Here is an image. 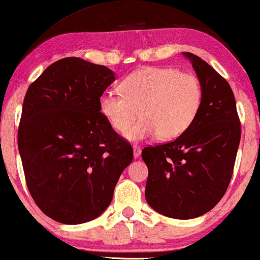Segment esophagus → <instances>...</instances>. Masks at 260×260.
<instances>
[{
	"instance_id": "obj_1",
	"label": "esophagus",
	"mask_w": 260,
	"mask_h": 260,
	"mask_svg": "<svg viewBox=\"0 0 260 260\" xmlns=\"http://www.w3.org/2000/svg\"><path fill=\"white\" fill-rule=\"evenodd\" d=\"M134 149V157L135 158H138L141 156V152H142V149L138 147V145H134L133 147Z\"/></svg>"
}]
</instances>
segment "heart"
Segmentation results:
<instances>
[{
  "mask_svg": "<svg viewBox=\"0 0 260 260\" xmlns=\"http://www.w3.org/2000/svg\"><path fill=\"white\" fill-rule=\"evenodd\" d=\"M120 93L106 91L99 111L113 130L125 134L140 113L141 119L125 136L142 141L158 135L169 141L193 125L204 102V88L195 74L173 67H144L119 84Z\"/></svg>",
  "mask_w": 260,
  "mask_h": 260,
  "instance_id": "heart-1",
  "label": "heart"
}]
</instances>
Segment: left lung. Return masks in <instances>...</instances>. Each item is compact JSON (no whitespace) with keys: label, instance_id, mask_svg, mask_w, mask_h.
<instances>
[{"label":"left lung","instance_id":"8db88e82","mask_svg":"<svg viewBox=\"0 0 260 260\" xmlns=\"http://www.w3.org/2000/svg\"><path fill=\"white\" fill-rule=\"evenodd\" d=\"M204 88L197 120L169 143L147 147L145 199L159 214L173 219L198 218L226 193L233 174L241 127L230 84L193 53L183 52Z\"/></svg>","mask_w":260,"mask_h":260}]
</instances>
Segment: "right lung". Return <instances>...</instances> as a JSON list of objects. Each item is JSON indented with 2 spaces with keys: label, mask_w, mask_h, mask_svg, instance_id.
I'll list each match as a JSON object with an SVG mask.
<instances>
[{
  "label": "right lung",
  "mask_w": 260,
  "mask_h": 260,
  "mask_svg": "<svg viewBox=\"0 0 260 260\" xmlns=\"http://www.w3.org/2000/svg\"><path fill=\"white\" fill-rule=\"evenodd\" d=\"M115 81L108 67L71 56L46 69L24 95L17 144L31 198L66 225L91 221L111 204L133 147L99 111Z\"/></svg>",
  "instance_id": "add662e5"
}]
</instances>
